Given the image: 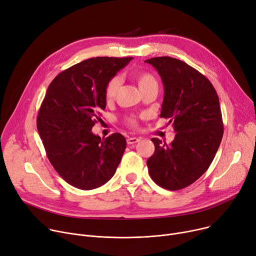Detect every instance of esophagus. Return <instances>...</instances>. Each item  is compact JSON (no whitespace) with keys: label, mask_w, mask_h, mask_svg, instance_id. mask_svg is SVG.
Instances as JSON below:
<instances>
[{"label":"esophagus","mask_w":256,"mask_h":256,"mask_svg":"<svg viewBox=\"0 0 256 256\" xmlns=\"http://www.w3.org/2000/svg\"><path fill=\"white\" fill-rule=\"evenodd\" d=\"M140 140V138H137V137H130V138L127 140V144H133L138 142Z\"/></svg>","instance_id":"1"}]
</instances>
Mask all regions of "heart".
Returning a JSON list of instances; mask_svg holds the SVG:
<instances>
[{
  "label": "heart",
  "mask_w": 256,
  "mask_h": 256,
  "mask_svg": "<svg viewBox=\"0 0 256 256\" xmlns=\"http://www.w3.org/2000/svg\"><path fill=\"white\" fill-rule=\"evenodd\" d=\"M137 82H138V86L142 91H144L146 88H148L152 85L156 84V81L154 78V76L148 72H142L138 74V76H137ZM121 84H122V78L119 76H112L110 80L106 83V88H104V97L108 102H112L114 100L118 91H119V89L121 87ZM129 122L132 126L135 125L134 120H130Z\"/></svg>",
  "instance_id": "b5f03b06"
}]
</instances>
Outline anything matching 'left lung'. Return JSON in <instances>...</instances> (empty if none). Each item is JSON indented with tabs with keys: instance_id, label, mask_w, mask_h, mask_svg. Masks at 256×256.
I'll return each instance as SVG.
<instances>
[{
	"instance_id": "left-lung-1",
	"label": "left lung",
	"mask_w": 256,
	"mask_h": 256,
	"mask_svg": "<svg viewBox=\"0 0 256 256\" xmlns=\"http://www.w3.org/2000/svg\"><path fill=\"white\" fill-rule=\"evenodd\" d=\"M161 76L164 100L161 118L169 119L176 132L167 144L152 138L154 152L146 161L150 178L163 188L178 190L206 172L224 135L220 98L200 72L169 56L146 60Z\"/></svg>"
}]
</instances>
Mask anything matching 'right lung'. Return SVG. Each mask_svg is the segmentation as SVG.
Wrapping results in <instances>:
<instances>
[{
  "mask_svg": "<svg viewBox=\"0 0 256 256\" xmlns=\"http://www.w3.org/2000/svg\"><path fill=\"white\" fill-rule=\"evenodd\" d=\"M133 57H94L58 74L50 83L36 128L51 165L70 186L89 190L108 182L119 166L126 138H106L92 127L106 108L104 88Z\"/></svg>",
  "mask_w": 256,
  "mask_h": 256,
  "instance_id": "right-lung-1",
  "label": "right lung"
}]
</instances>
